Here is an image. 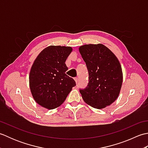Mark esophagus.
I'll return each mask as SVG.
<instances>
[{"label": "esophagus", "mask_w": 148, "mask_h": 148, "mask_svg": "<svg viewBox=\"0 0 148 148\" xmlns=\"http://www.w3.org/2000/svg\"><path fill=\"white\" fill-rule=\"evenodd\" d=\"M74 80H75V81H76V83L77 84V83H78V78L77 77H75L74 78Z\"/></svg>", "instance_id": "esophagus-1"}]
</instances>
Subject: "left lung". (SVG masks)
Listing matches in <instances>:
<instances>
[{
    "label": "left lung",
    "instance_id": "8db88e82",
    "mask_svg": "<svg viewBox=\"0 0 148 148\" xmlns=\"http://www.w3.org/2000/svg\"><path fill=\"white\" fill-rule=\"evenodd\" d=\"M79 51L89 74L88 86L79 92L87 104L103 109L117 99L123 83L120 63L111 50L102 44L84 45Z\"/></svg>",
    "mask_w": 148,
    "mask_h": 148
}]
</instances>
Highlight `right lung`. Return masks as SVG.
Listing matches in <instances>:
<instances>
[{
  "label": "right lung",
  "mask_w": 148,
  "mask_h": 148,
  "mask_svg": "<svg viewBox=\"0 0 148 148\" xmlns=\"http://www.w3.org/2000/svg\"><path fill=\"white\" fill-rule=\"evenodd\" d=\"M72 51L71 47L49 46L34 60L29 74V85L35 101L43 108L60 106L76 82L65 74V64Z\"/></svg>",
  "instance_id": "right-lung-1"
}]
</instances>
